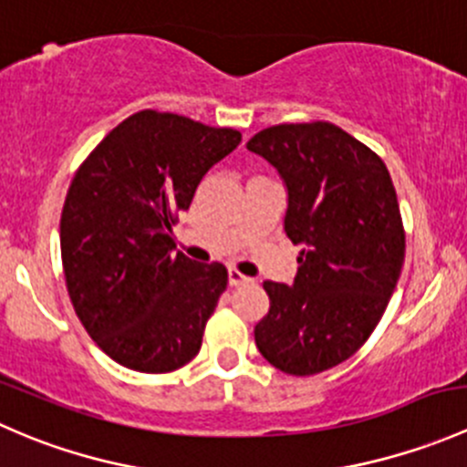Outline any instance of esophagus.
<instances>
[{
	"label": "esophagus",
	"mask_w": 467,
	"mask_h": 467,
	"mask_svg": "<svg viewBox=\"0 0 467 467\" xmlns=\"http://www.w3.org/2000/svg\"><path fill=\"white\" fill-rule=\"evenodd\" d=\"M248 280H251V277H246L242 271H237V268H230V271H228V282H230V285H233V286L246 285Z\"/></svg>",
	"instance_id": "34e87169"
}]
</instances>
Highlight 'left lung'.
Segmentation results:
<instances>
[{
	"label": "left lung",
	"instance_id": "1",
	"mask_svg": "<svg viewBox=\"0 0 467 467\" xmlns=\"http://www.w3.org/2000/svg\"><path fill=\"white\" fill-rule=\"evenodd\" d=\"M248 150L286 187L285 233L303 251L291 285L264 282L262 357L286 375H317L355 355L378 327L404 264V228L389 169L329 121L280 124Z\"/></svg>",
	"mask_w": 467,
	"mask_h": 467
}]
</instances>
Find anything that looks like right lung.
I'll list each match as a JSON object with an SVG mask.
<instances>
[{"label": "right lung", "instance_id": "1", "mask_svg": "<svg viewBox=\"0 0 467 467\" xmlns=\"http://www.w3.org/2000/svg\"><path fill=\"white\" fill-rule=\"evenodd\" d=\"M239 142V130L142 110L78 167L60 216L65 282L78 321L117 364L171 373L199 355L228 271L173 253L171 225Z\"/></svg>", "mask_w": 467, "mask_h": 467}]
</instances>
